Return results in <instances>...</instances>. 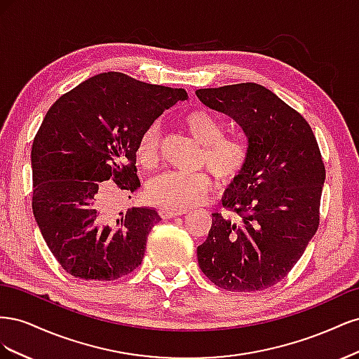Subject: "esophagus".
<instances>
[{
	"label": "esophagus",
	"mask_w": 359,
	"mask_h": 359,
	"mask_svg": "<svg viewBox=\"0 0 359 359\" xmlns=\"http://www.w3.org/2000/svg\"><path fill=\"white\" fill-rule=\"evenodd\" d=\"M187 214L186 210H170V208H160V215L163 219H172V217H178Z\"/></svg>",
	"instance_id": "1"
}]
</instances>
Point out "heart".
I'll list each match as a JSON object with an SVG mask.
<instances>
[{"label": "heart", "instance_id": "heart-1", "mask_svg": "<svg viewBox=\"0 0 359 359\" xmlns=\"http://www.w3.org/2000/svg\"><path fill=\"white\" fill-rule=\"evenodd\" d=\"M191 137L202 145L199 165H205L220 182H231L243 173L248 148L240 136H224L219 118L206 109H193L181 116ZM160 124L145 128L137 144V158L145 168L156 166L160 149ZM211 187L205 172H165L154 177L147 186V198L161 208L186 210L201 203Z\"/></svg>", "mask_w": 359, "mask_h": 359}]
</instances>
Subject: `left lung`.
<instances>
[{
	"mask_svg": "<svg viewBox=\"0 0 359 359\" xmlns=\"http://www.w3.org/2000/svg\"><path fill=\"white\" fill-rule=\"evenodd\" d=\"M247 136L248 160L224 191L223 205L240 220L212 214L198 264L215 286L255 292L287 276L319 226L325 166L309 123L253 82L196 91Z\"/></svg>",
	"mask_w": 359,
	"mask_h": 359,
	"instance_id": "obj_1",
	"label": "left lung"
}]
</instances>
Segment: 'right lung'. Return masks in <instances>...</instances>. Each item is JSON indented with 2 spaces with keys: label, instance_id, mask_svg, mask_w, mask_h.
Listing matches in <instances>:
<instances>
[{
  "label": "right lung",
  "instance_id": "obj_1",
  "mask_svg": "<svg viewBox=\"0 0 359 359\" xmlns=\"http://www.w3.org/2000/svg\"><path fill=\"white\" fill-rule=\"evenodd\" d=\"M187 99L182 88L107 72L52 104L31 149L32 212L66 273L109 281L142 262L161 217L151 206L118 212V205L140 187L135 165L145 128Z\"/></svg>",
  "mask_w": 359,
  "mask_h": 359
}]
</instances>
